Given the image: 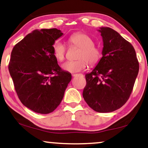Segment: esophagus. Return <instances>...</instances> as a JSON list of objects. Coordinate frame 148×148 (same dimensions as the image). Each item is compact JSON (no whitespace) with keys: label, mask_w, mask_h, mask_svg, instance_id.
<instances>
[{"label":"esophagus","mask_w":148,"mask_h":148,"mask_svg":"<svg viewBox=\"0 0 148 148\" xmlns=\"http://www.w3.org/2000/svg\"><path fill=\"white\" fill-rule=\"evenodd\" d=\"M84 76V75L82 74H72V76Z\"/></svg>","instance_id":"1"}]
</instances>
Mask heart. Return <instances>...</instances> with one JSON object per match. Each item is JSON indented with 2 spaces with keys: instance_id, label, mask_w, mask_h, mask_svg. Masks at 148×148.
<instances>
[{
  "instance_id": "1",
  "label": "heart",
  "mask_w": 148,
  "mask_h": 148,
  "mask_svg": "<svg viewBox=\"0 0 148 148\" xmlns=\"http://www.w3.org/2000/svg\"><path fill=\"white\" fill-rule=\"evenodd\" d=\"M70 46L80 48L77 56L78 60L67 61L62 65V68L68 72H78L85 70L88 64L91 66L96 65L101 58V51L94 45V40L86 33L78 32L74 33L68 39ZM52 51L55 58L62 62L65 58L66 48L60 40L55 41L52 45Z\"/></svg>"
}]
</instances>
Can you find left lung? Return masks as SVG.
Returning <instances> with one entry per match:
<instances>
[{
    "label": "left lung",
    "instance_id": "8db88e82",
    "mask_svg": "<svg viewBox=\"0 0 148 148\" xmlns=\"http://www.w3.org/2000/svg\"><path fill=\"white\" fill-rule=\"evenodd\" d=\"M103 56L92 72L86 74L83 98L94 111L111 112L128 100L139 72L136 51L130 42L108 27H102Z\"/></svg>",
    "mask_w": 148,
    "mask_h": 148
}]
</instances>
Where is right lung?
<instances>
[{
  "mask_svg": "<svg viewBox=\"0 0 148 148\" xmlns=\"http://www.w3.org/2000/svg\"><path fill=\"white\" fill-rule=\"evenodd\" d=\"M63 34L56 28L35 30L14 46L8 70L19 100L36 113L52 112L62 100L71 74L61 69L52 45Z\"/></svg>",
  "mask_w": 148,
  "mask_h": 148,
  "instance_id": "obj_1",
  "label": "right lung"
}]
</instances>
